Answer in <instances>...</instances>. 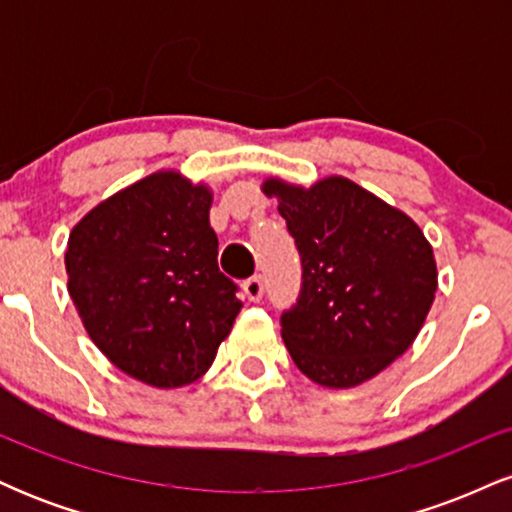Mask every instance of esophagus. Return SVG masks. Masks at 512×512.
Masks as SVG:
<instances>
[{
  "label": "esophagus",
  "instance_id": "obj_1",
  "mask_svg": "<svg viewBox=\"0 0 512 512\" xmlns=\"http://www.w3.org/2000/svg\"><path fill=\"white\" fill-rule=\"evenodd\" d=\"M243 291H245V296H248V301H252V303L260 301L262 293H264L262 276H250V279L243 284Z\"/></svg>",
  "mask_w": 512,
  "mask_h": 512
}]
</instances>
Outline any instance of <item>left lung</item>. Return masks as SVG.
Segmentation results:
<instances>
[{
  "instance_id": "obj_1",
  "label": "left lung",
  "mask_w": 512,
  "mask_h": 512,
  "mask_svg": "<svg viewBox=\"0 0 512 512\" xmlns=\"http://www.w3.org/2000/svg\"><path fill=\"white\" fill-rule=\"evenodd\" d=\"M301 252V298L281 337L313 383L346 390L375 378L414 344L438 291L424 231L404 211L330 175L310 187L267 178Z\"/></svg>"
}]
</instances>
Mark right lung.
<instances>
[{"label": "right lung", "instance_id": "add662e5", "mask_svg": "<svg viewBox=\"0 0 512 512\" xmlns=\"http://www.w3.org/2000/svg\"><path fill=\"white\" fill-rule=\"evenodd\" d=\"M211 187L156 170L96 204L69 233L67 289L88 337L151 387L195 383L243 303L219 272Z\"/></svg>", "mask_w": 512, "mask_h": 512}]
</instances>
